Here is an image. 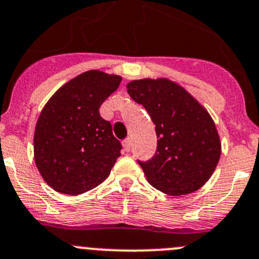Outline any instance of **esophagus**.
Returning <instances> with one entry per match:
<instances>
[{"instance_id": "1", "label": "esophagus", "mask_w": 259, "mask_h": 259, "mask_svg": "<svg viewBox=\"0 0 259 259\" xmlns=\"http://www.w3.org/2000/svg\"><path fill=\"white\" fill-rule=\"evenodd\" d=\"M122 147H124V152H126V153L130 152V149H132V142H130L129 138L122 142Z\"/></svg>"}]
</instances>
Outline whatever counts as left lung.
I'll return each mask as SVG.
<instances>
[{
	"label": "left lung",
	"mask_w": 259,
	"mask_h": 259,
	"mask_svg": "<svg viewBox=\"0 0 259 259\" xmlns=\"http://www.w3.org/2000/svg\"><path fill=\"white\" fill-rule=\"evenodd\" d=\"M127 94L144 106L155 125L157 150L138 160L153 187L167 195H188L207 182L222 153L209 112L183 87L165 78L127 83Z\"/></svg>",
	"instance_id": "8db88e82"
}]
</instances>
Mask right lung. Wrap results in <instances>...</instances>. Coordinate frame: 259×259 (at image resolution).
I'll return each mask as SVG.
<instances>
[{
  "mask_svg": "<svg viewBox=\"0 0 259 259\" xmlns=\"http://www.w3.org/2000/svg\"><path fill=\"white\" fill-rule=\"evenodd\" d=\"M121 77L89 71L60 87L42 109L34 135V157L57 192L81 195L109 177L121 143L100 115Z\"/></svg>",
  "mask_w": 259,
  "mask_h": 259,
  "instance_id": "add662e5",
  "label": "right lung"
}]
</instances>
